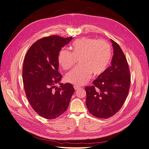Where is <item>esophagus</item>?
<instances>
[{
    "label": "esophagus",
    "mask_w": 149,
    "mask_h": 149,
    "mask_svg": "<svg viewBox=\"0 0 149 149\" xmlns=\"http://www.w3.org/2000/svg\"><path fill=\"white\" fill-rule=\"evenodd\" d=\"M74 89L76 90H76H78V89H80L81 88L79 87V86H74Z\"/></svg>",
    "instance_id": "1"
}]
</instances>
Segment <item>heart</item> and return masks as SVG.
<instances>
[{
    "mask_svg": "<svg viewBox=\"0 0 149 149\" xmlns=\"http://www.w3.org/2000/svg\"><path fill=\"white\" fill-rule=\"evenodd\" d=\"M70 48L71 52L62 49L58 61L63 69L68 70L76 65V59H79L80 66L67 73L65 78L66 82L75 86L87 83L92 74H102L110 63L112 48L106 40L81 38L72 43Z\"/></svg>",
    "mask_w": 149,
    "mask_h": 149,
    "instance_id": "heart-1",
    "label": "heart"
}]
</instances>
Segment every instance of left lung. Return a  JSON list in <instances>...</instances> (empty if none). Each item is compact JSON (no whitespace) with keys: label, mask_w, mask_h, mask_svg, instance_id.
Wrapping results in <instances>:
<instances>
[{"label":"left lung","mask_w":149,"mask_h":149,"mask_svg":"<svg viewBox=\"0 0 149 149\" xmlns=\"http://www.w3.org/2000/svg\"><path fill=\"white\" fill-rule=\"evenodd\" d=\"M114 48L111 66L93 81L91 86L85 87L86 104L89 112L101 119L115 115L123 106L130 85L127 60L120 46L111 40Z\"/></svg>","instance_id":"obj_1"}]
</instances>
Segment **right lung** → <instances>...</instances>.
<instances>
[{
	"mask_svg": "<svg viewBox=\"0 0 149 149\" xmlns=\"http://www.w3.org/2000/svg\"><path fill=\"white\" fill-rule=\"evenodd\" d=\"M73 37H43L31 45L25 57L22 79L26 98L33 109L47 119H55L67 110L74 92L70 83L60 81L58 56ZM60 84V87L56 86Z\"/></svg>",
	"mask_w": 149,
	"mask_h": 149,
	"instance_id": "1",
	"label": "right lung"
}]
</instances>
